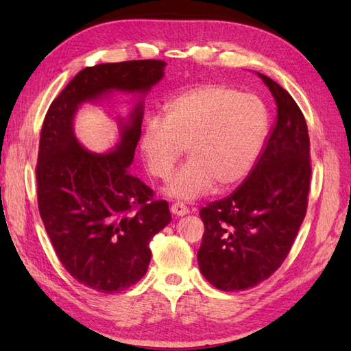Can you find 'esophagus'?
I'll use <instances>...</instances> for the list:
<instances>
[{
  "label": "esophagus",
  "instance_id": "1",
  "mask_svg": "<svg viewBox=\"0 0 351 351\" xmlns=\"http://www.w3.org/2000/svg\"><path fill=\"white\" fill-rule=\"evenodd\" d=\"M170 211L173 213L175 215H185V214H189V206L184 205L182 202H176V204L171 205Z\"/></svg>",
  "mask_w": 351,
  "mask_h": 351
}]
</instances>
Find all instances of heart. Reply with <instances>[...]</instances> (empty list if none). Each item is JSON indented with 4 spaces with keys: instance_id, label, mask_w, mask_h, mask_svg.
Here are the masks:
<instances>
[{
    "instance_id": "obj_1",
    "label": "heart",
    "mask_w": 351,
    "mask_h": 351,
    "mask_svg": "<svg viewBox=\"0 0 351 351\" xmlns=\"http://www.w3.org/2000/svg\"><path fill=\"white\" fill-rule=\"evenodd\" d=\"M268 132V113L258 96L225 84H204L171 99L162 119L152 117L140 147L149 173L166 180L187 149L190 161L170 178V196L193 199L228 190L255 167Z\"/></svg>"
}]
</instances>
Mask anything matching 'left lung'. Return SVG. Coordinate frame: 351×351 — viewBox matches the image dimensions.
<instances>
[{
  "mask_svg": "<svg viewBox=\"0 0 351 351\" xmlns=\"http://www.w3.org/2000/svg\"><path fill=\"white\" fill-rule=\"evenodd\" d=\"M278 116L259 158L232 195L200 208L205 225L197 263L221 291L253 288L278 270L306 215L311 147L302 110L285 88L258 73Z\"/></svg>",
  "mask_w": 351,
  "mask_h": 351,
  "instance_id": "left-lung-1",
  "label": "left lung"
}]
</instances>
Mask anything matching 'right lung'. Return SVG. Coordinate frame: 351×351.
Masks as SVG:
<instances>
[{
    "instance_id": "add662e5",
    "label": "right lung",
    "mask_w": 351,
    "mask_h": 351,
    "mask_svg": "<svg viewBox=\"0 0 351 351\" xmlns=\"http://www.w3.org/2000/svg\"><path fill=\"white\" fill-rule=\"evenodd\" d=\"M162 60L102 63L80 71L52 101L42 125L36 164L37 205L58 259L73 279L98 293L132 287L147 271L152 237L171 215L166 200L131 175L143 106L121 122L114 151L93 154L73 136L83 102L113 90L146 93L164 75Z\"/></svg>"
}]
</instances>
